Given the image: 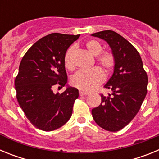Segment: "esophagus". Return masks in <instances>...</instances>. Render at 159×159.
Masks as SVG:
<instances>
[{"mask_svg":"<svg viewBox=\"0 0 159 159\" xmlns=\"http://www.w3.org/2000/svg\"><path fill=\"white\" fill-rule=\"evenodd\" d=\"M88 95V92H82V91L80 92V96H86V95Z\"/></svg>","mask_w":159,"mask_h":159,"instance_id":"1","label":"esophagus"}]
</instances>
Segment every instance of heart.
<instances>
[{
  "instance_id": "obj_1",
  "label": "heart",
  "mask_w": 159,
  "mask_h": 159,
  "mask_svg": "<svg viewBox=\"0 0 159 159\" xmlns=\"http://www.w3.org/2000/svg\"><path fill=\"white\" fill-rule=\"evenodd\" d=\"M86 48L90 53L96 57V62L102 67L106 73H109L116 65V58L111 52H103L102 45L95 40L87 41ZM75 50V46L71 45L67 49L64 54V60L66 67L72 69V56ZM104 80V73L98 67L90 69L81 70L76 72L71 79V85L81 91L90 92L102 84Z\"/></svg>"
}]
</instances>
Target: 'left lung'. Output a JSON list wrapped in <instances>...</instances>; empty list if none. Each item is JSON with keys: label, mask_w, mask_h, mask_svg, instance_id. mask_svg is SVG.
<instances>
[{"label": "left lung", "mask_w": 159, "mask_h": 159, "mask_svg": "<svg viewBox=\"0 0 159 159\" xmlns=\"http://www.w3.org/2000/svg\"><path fill=\"white\" fill-rule=\"evenodd\" d=\"M104 40L116 58L114 72L105 88L111 90L107 96L101 95V104L92 110L95 123L106 130L118 131L126 127L139 111L147 92V74L135 48L111 30L93 33Z\"/></svg>", "instance_id": "left-lung-1"}]
</instances>
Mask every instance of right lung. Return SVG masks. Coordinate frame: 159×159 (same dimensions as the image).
I'll list each match as a JSON object with an SVG mask.
<instances>
[{
	"instance_id": "add662e5",
	"label": "right lung",
	"mask_w": 159,
	"mask_h": 159,
	"mask_svg": "<svg viewBox=\"0 0 159 159\" xmlns=\"http://www.w3.org/2000/svg\"><path fill=\"white\" fill-rule=\"evenodd\" d=\"M80 35L52 33L41 38L25 53L15 79L16 99L29 121L44 131L57 130L72 114L77 88L67 87L54 94L53 87L65 86L64 54Z\"/></svg>"
}]
</instances>
